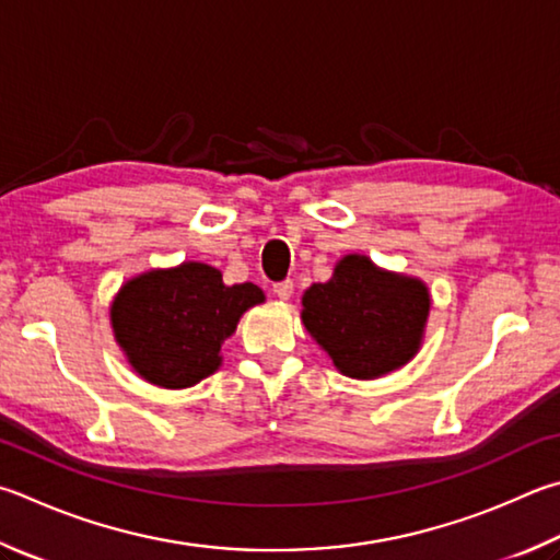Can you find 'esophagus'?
<instances>
[{
    "label": "esophagus",
    "instance_id": "obj_1",
    "mask_svg": "<svg viewBox=\"0 0 560 560\" xmlns=\"http://www.w3.org/2000/svg\"><path fill=\"white\" fill-rule=\"evenodd\" d=\"M273 293H277V299L281 301H289L293 296V281L287 279V281H279L273 283Z\"/></svg>",
    "mask_w": 560,
    "mask_h": 560
}]
</instances>
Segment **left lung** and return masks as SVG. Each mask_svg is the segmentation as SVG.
<instances>
[{
    "label": "left lung",
    "mask_w": 560,
    "mask_h": 560,
    "mask_svg": "<svg viewBox=\"0 0 560 560\" xmlns=\"http://www.w3.org/2000/svg\"><path fill=\"white\" fill-rule=\"evenodd\" d=\"M311 338L352 380H377L421 350L431 291L421 279L389 271L368 254H345L332 277L313 283L301 299Z\"/></svg>",
    "instance_id": "8db88e82"
}]
</instances>
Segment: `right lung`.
I'll list each match as a JSON object with an SVG mask.
<instances>
[{"label":"right lung","instance_id":"1","mask_svg":"<svg viewBox=\"0 0 560 560\" xmlns=\"http://www.w3.org/2000/svg\"><path fill=\"white\" fill-rule=\"evenodd\" d=\"M267 296L254 283L228 287L202 261L149 269L121 283L109 325L127 364L161 389H188L222 364V342Z\"/></svg>","mask_w":560,"mask_h":560}]
</instances>
